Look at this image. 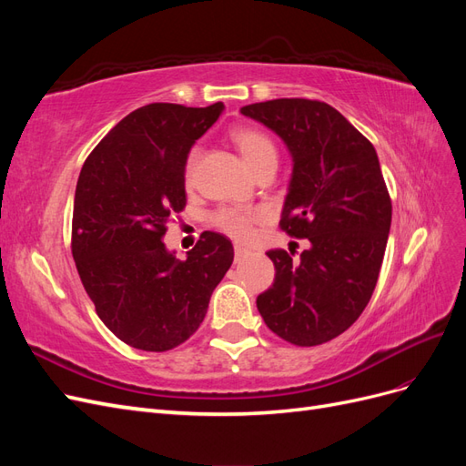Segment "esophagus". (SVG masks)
I'll return each mask as SVG.
<instances>
[{"instance_id": "34e87169", "label": "esophagus", "mask_w": 466, "mask_h": 466, "mask_svg": "<svg viewBox=\"0 0 466 466\" xmlns=\"http://www.w3.org/2000/svg\"><path fill=\"white\" fill-rule=\"evenodd\" d=\"M247 255H248V248H245L243 245H235V262H241Z\"/></svg>"}]
</instances>
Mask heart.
Wrapping results in <instances>:
<instances>
[{"label": "heart", "mask_w": 466, "mask_h": 466, "mask_svg": "<svg viewBox=\"0 0 466 466\" xmlns=\"http://www.w3.org/2000/svg\"><path fill=\"white\" fill-rule=\"evenodd\" d=\"M229 137L235 144V147L241 151L243 159L255 168V173H258L264 167L278 165V147L274 144V139L260 128H255V126H238V128L231 130ZM198 159H200V147H192L188 151L187 165H185L187 185H190L194 178V168L198 165ZM255 219L257 216L252 214V211H245L238 208H221L214 214L216 228L233 238H247L250 235Z\"/></svg>", "instance_id": "heart-1"}]
</instances>
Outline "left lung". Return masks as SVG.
I'll list each match as a JSON object with an SVG mask.
<instances>
[{
  "label": "left lung",
  "instance_id": "1",
  "mask_svg": "<svg viewBox=\"0 0 466 466\" xmlns=\"http://www.w3.org/2000/svg\"><path fill=\"white\" fill-rule=\"evenodd\" d=\"M241 112L288 146L293 173L279 228L309 241L299 258L266 252L276 278L257 307L286 342L324 344L363 313L383 264L392 204L377 151L327 103L274 98Z\"/></svg>",
  "mask_w": 466,
  "mask_h": 466
}]
</instances>
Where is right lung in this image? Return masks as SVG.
Returning <instances> with one entry per match:
<instances>
[{"instance_id":"add662e5","label":"right lung","mask_w":466,"mask_h":466,"mask_svg":"<svg viewBox=\"0 0 466 466\" xmlns=\"http://www.w3.org/2000/svg\"><path fill=\"white\" fill-rule=\"evenodd\" d=\"M223 110L151 103L89 153L77 178L72 255L105 327L132 348L167 351L198 330L233 262L228 237L204 231L178 260L163 237L185 209L188 151Z\"/></svg>"}]
</instances>
